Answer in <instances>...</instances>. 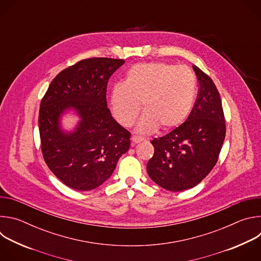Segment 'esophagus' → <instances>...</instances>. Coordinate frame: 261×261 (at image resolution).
<instances>
[{
	"label": "esophagus",
	"instance_id": "1",
	"mask_svg": "<svg viewBox=\"0 0 261 261\" xmlns=\"http://www.w3.org/2000/svg\"><path fill=\"white\" fill-rule=\"evenodd\" d=\"M131 140H132V143H133V144H135V143H139V142H141V141L143 140V138H141V137H139V136H135V135H133V136L131 137Z\"/></svg>",
	"mask_w": 261,
	"mask_h": 261
}]
</instances>
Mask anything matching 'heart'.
Wrapping results in <instances>:
<instances>
[{
    "instance_id": "obj_1",
    "label": "heart",
    "mask_w": 261,
    "mask_h": 261,
    "mask_svg": "<svg viewBox=\"0 0 261 261\" xmlns=\"http://www.w3.org/2000/svg\"><path fill=\"white\" fill-rule=\"evenodd\" d=\"M196 79L186 66L164 62L139 63L132 66L123 85H117L110 94V109L115 119L131 127L140 113L137 132L148 134L158 127L170 130L180 125L193 107Z\"/></svg>"
}]
</instances>
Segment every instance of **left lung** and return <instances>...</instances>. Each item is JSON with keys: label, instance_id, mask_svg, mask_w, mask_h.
Returning <instances> with one entry per match:
<instances>
[{"label": "left lung", "instance_id": "1", "mask_svg": "<svg viewBox=\"0 0 261 261\" xmlns=\"http://www.w3.org/2000/svg\"><path fill=\"white\" fill-rule=\"evenodd\" d=\"M199 84L191 113L181 125L152 140L155 153L147 174L160 187L179 192L198 185L214 168L226 126L220 94L212 79L193 65Z\"/></svg>", "mask_w": 261, "mask_h": 261}]
</instances>
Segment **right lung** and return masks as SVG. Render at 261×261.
Masks as SVG:
<instances>
[{
	"label": "right lung",
	"mask_w": 261,
	"mask_h": 261,
	"mask_svg": "<svg viewBox=\"0 0 261 261\" xmlns=\"http://www.w3.org/2000/svg\"><path fill=\"white\" fill-rule=\"evenodd\" d=\"M124 63L109 58L82 60L61 71L41 100L38 124L44 161L72 189L99 187L129 150L131 134L116 122L106 102L108 80ZM69 109L81 121L65 133L60 117Z\"/></svg>",
	"instance_id": "obj_1"
}]
</instances>
